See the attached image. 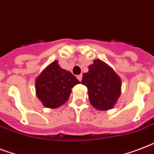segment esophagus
I'll list each match as a JSON object with an SVG mask.
<instances>
[{
    "label": "esophagus",
    "instance_id": "34e87169",
    "mask_svg": "<svg viewBox=\"0 0 154 154\" xmlns=\"http://www.w3.org/2000/svg\"><path fill=\"white\" fill-rule=\"evenodd\" d=\"M77 78L78 80H79L80 82H82V74H80V75H77Z\"/></svg>",
    "mask_w": 154,
    "mask_h": 154
}]
</instances>
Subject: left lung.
Listing matches in <instances>:
<instances>
[{
    "mask_svg": "<svg viewBox=\"0 0 154 154\" xmlns=\"http://www.w3.org/2000/svg\"><path fill=\"white\" fill-rule=\"evenodd\" d=\"M82 84L88 89L91 105L99 110L110 109L121 95L122 82L112 69L101 60H94Z\"/></svg>",
    "mask_w": 154,
    "mask_h": 154,
    "instance_id": "obj_1",
    "label": "left lung"
}]
</instances>
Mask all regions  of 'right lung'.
Masks as SVG:
<instances>
[{"label": "right lung", "instance_id": "obj_1", "mask_svg": "<svg viewBox=\"0 0 154 154\" xmlns=\"http://www.w3.org/2000/svg\"><path fill=\"white\" fill-rule=\"evenodd\" d=\"M79 83L71 72L60 68L55 60L36 80L37 96L45 107L55 109L68 101L71 89Z\"/></svg>", "mask_w": 154, "mask_h": 154}]
</instances>
